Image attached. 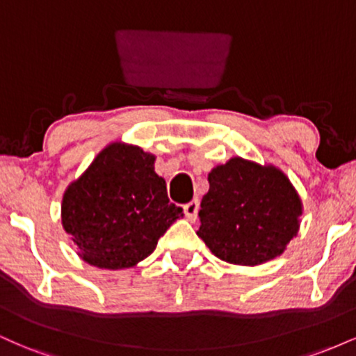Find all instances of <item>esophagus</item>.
I'll list each match as a JSON object with an SVG mask.
<instances>
[{
	"mask_svg": "<svg viewBox=\"0 0 356 356\" xmlns=\"http://www.w3.org/2000/svg\"><path fill=\"white\" fill-rule=\"evenodd\" d=\"M197 212H199L197 199H194V201H191L189 204H186V206H184V214H186V218L189 219L191 222H194V220L197 219Z\"/></svg>",
	"mask_w": 356,
	"mask_h": 356,
	"instance_id": "34e87169",
	"label": "esophagus"
}]
</instances>
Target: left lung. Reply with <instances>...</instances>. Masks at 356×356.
I'll list each match as a JSON object with an SVG mask.
<instances>
[{"instance_id": "left-lung-1", "label": "left lung", "mask_w": 356, "mask_h": 356, "mask_svg": "<svg viewBox=\"0 0 356 356\" xmlns=\"http://www.w3.org/2000/svg\"><path fill=\"white\" fill-rule=\"evenodd\" d=\"M207 181L197 236L219 259L256 266L280 256L296 236L301 201L281 170L234 157Z\"/></svg>"}]
</instances>
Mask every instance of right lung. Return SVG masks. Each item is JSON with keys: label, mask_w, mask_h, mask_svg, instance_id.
I'll return each instance as SVG.
<instances>
[{"label": "right lung", "mask_w": 356, "mask_h": 356, "mask_svg": "<svg viewBox=\"0 0 356 356\" xmlns=\"http://www.w3.org/2000/svg\"><path fill=\"white\" fill-rule=\"evenodd\" d=\"M155 157L138 147L112 144L68 186L61 222L97 268L136 266L152 254L157 241L182 218L169 202L165 181L154 170Z\"/></svg>", "instance_id": "1"}]
</instances>
